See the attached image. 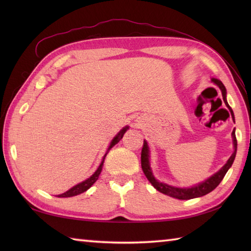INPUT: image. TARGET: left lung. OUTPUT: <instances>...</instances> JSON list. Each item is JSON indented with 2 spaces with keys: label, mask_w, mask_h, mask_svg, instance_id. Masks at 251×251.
I'll return each instance as SVG.
<instances>
[{
  "label": "left lung",
  "mask_w": 251,
  "mask_h": 251,
  "mask_svg": "<svg viewBox=\"0 0 251 251\" xmlns=\"http://www.w3.org/2000/svg\"><path fill=\"white\" fill-rule=\"evenodd\" d=\"M212 82L215 84H217L218 86L220 87L221 92H222V97H223V101H225L226 106L228 108V110L231 111V115L234 120V113L231 109V106L228 105L227 101H226V89L225 87V85L222 84V82L220 79L217 78H212ZM232 137H233V145H234V153L231 155V157L228 158V161L226 162V164L223 166L219 172L217 174H215L214 176H211L210 178H208L205 182H201L200 184H197L195 186H192V188H176V186H172L168 184H165L159 182L152 174V170L150 168V162H149V147L147 141H143V147H142V151H141V167L143 173H145L146 177L148 178V180L150 181L151 184L155 188L157 191L161 192L163 194H166L168 196L175 197V199L178 200H191V199H195V197H201L202 195H206L208 193H210L212 190H215L219 183L222 181V179L225 178L226 174L227 173L228 168L232 166V164L235 159V155H236V150H237V140H236V136H235V130H233L232 132Z\"/></svg>",
  "instance_id": "left-lung-1"
}]
</instances>
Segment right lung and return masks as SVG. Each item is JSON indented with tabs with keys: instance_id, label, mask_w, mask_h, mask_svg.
<instances>
[{
	"instance_id": "obj_1",
	"label": "right lung",
	"mask_w": 251,
	"mask_h": 251,
	"mask_svg": "<svg viewBox=\"0 0 251 251\" xmlns=\"http://www.w3.org/2000/svg\"><path fill=\"white\" fill-rule=\"evenodd\" d=\"M127 129H128V127L126 126L125 128H123V129L119 132V134L116 135V137H114V139L112 140L111 145H110V147H109V149H108V151H106V153L104 154L103 159H102V162H101L100 166L98 167L97 170H96L95 174L92 176V177H89L87 180H85V181H83V182L76 184L75 186H73L72 189H70L69 191L65 192V193H62V194H60V195H57V196H58V197H72V196H75V195L81 194V193H83V192H85V191H87V190L90 188V186H92V185L96 182V181L98 180V177H99V175H100V173H101V170H102L104 158H105V156H106V154H108V152L110 151V149H111L112 147H114L117 142H120V140L122 139L123 136H124L125 131H126Z\"/></svg>"
}]
</instances>
